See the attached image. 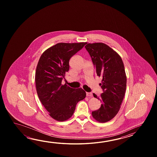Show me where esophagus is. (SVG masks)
Here are the masks:
<instances>
[{"label": "esophagus", "mask_w": 157, "mask_h": 157, "mask_svg": "<svg viewBox=\"0 0 157 157\" xmlns=\"http://www.w3.org/2000/svg\"><path fill=\"white\" fill-rule=\"evenodd\" d=\"M87 97H92L93 96V94L91 93V92L89 93H86Z\"/></svg>", "instance_id": "1"}]
</instances>
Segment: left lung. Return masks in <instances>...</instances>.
I'll return each instance as SVG.
<instances>
[{
  "label": "left lung",
  "mask_w": 157,
  "mask_h": 157,
  "mask_svg": "<svg viewBox=\"0 0 157 157\" xmlns=\"http://www.w3.org/2000/svg\"><path fill=\"white\" fill-rule=\"evenodd\" d=\"M85 48L91 58L97 76L101 77L99 84L103 93L94 97L101 102L92 116L99 122H106L116 116L121 108L126 89L127 78L124 63L118 54L101 43L87 44Z\"/></svg>",
  "instance_id": "obj_1"
}]
</instances>
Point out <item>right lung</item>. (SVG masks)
<instances>
[{
  "mask_svg": "<svg viewBox=\"0 0 157 157\" xmlns=\"http://www.w3.org/2000/svg\"><path fill=\"white\" fill-rule=\"evenodd\" d=\"M86 44H57L45 50L38 62L35 74L37 95L50 117L58 121L69 119L77 103L86 97L82 89H73L62 83L69 71L71 58Z\"/></svg>",
  "mask_w": 157,
  "mask_h": 157,
  "instance_id": "right-lung-1",
  "label": "right lung"
}]
</instances>
